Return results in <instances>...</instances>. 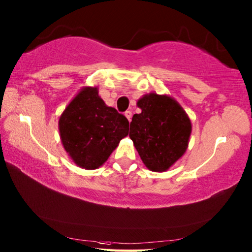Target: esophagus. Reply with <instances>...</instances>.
<instances>
[{"instance_id": "34e87169", "label": "esophagus", "mask_w": 252, "mask_h": 252, "mask_svg": "<svg viewBox=\"0 0 252 252\" xmlns=\"http://www.w3.org/2000/svg\"><path fill=\"white\" fill-rule=\"evenodd\" d=\"M125 116H126V118L127 119V120L131 121V118H132V112L131 111H129V110L126 111L125 112Z\"/></svg>"}]
</instances>
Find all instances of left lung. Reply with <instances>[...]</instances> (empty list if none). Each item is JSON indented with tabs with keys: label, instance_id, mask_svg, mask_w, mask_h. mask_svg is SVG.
<instances>
[{
	"label": "left lung",
	"instance_id": "8db88e82",
	"mask_svg": "<svg viewBox=\"0 0 252 252\" xmlns=\"http://www.w3.org/2000/svg\"><path fill=\"white\" fill-rule=\"evenodd\" d=\"M136 106L142 111L132 118L130 139L150 171L165 172L189 148L190 119L181 104L167 94H146Z\"/></svg>",
	"mask_w": 252,
	"mask_h": 252
}]
</instances>
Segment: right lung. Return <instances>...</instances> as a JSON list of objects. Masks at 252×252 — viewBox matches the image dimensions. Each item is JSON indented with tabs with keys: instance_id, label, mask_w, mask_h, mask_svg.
<instances>
[{
	"instance_id": "1",
	"label": "right lung",
	"mask_w": 252,
	"mask_h": 252,
	"mask_svg": "<svg viewBox=\"0 0 252 252\" xmlns=\"http://www.w3.org/2000/svg\"><path fill=\"white\" fill-rule=\"evenodd\" d=\"M58 129L71 161L85 170H95L129 134V121L104 103L98 87L86 86L61 114Z\"/></svg>"
}]
</instances>
